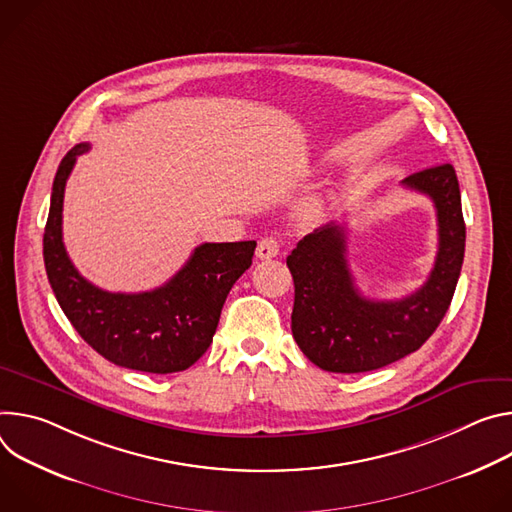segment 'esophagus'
<instances>
[{"label": "esophagus", "instance_id": "obj_1", "mask_svg": "<svg viewBox=\"0 0 512 512\" xmlns=\"http://www.w3.org/2000/svg\"><path fill=\"white\" fill-rule=\"evenodd\" d=\"M280 252V242L276 238H264L258 242V248H256V256L260 260H270L274 256H278Z\"/></svg>", "mask_w": 512, "mask_h": 512}]
</instances>
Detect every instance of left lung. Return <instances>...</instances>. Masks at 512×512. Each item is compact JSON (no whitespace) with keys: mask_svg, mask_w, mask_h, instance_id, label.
Segmentation results:
<instances>
[{"mask_svg":"<svg viewBox=\"0 0 512 512\" xmlns=\"http://www.w3.org/2000/svg\"><path fill=\"white\" fill-rule=\"evenodd\" d=\"M403 185L431 197L437 211L435 264L413 295L396 301L362 297L346 258V230L337 223L305 236L287 258L295 280L293 337L321 370L356 374L401 360L427 342L449 309L466 250L456 170L431 166Z\"/></svg>","mask_w":512,"mask_h":512,"instance_id":"1","label":"left lung"}]
</instances>
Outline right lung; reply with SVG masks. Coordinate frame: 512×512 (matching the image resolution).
Segmentation results:
<instances>
[{
  "label": "right lung",
  "instance_id": "1",
  "mask_svg": "<svg viewBox=\"0 0 512 512\" xmlns=\"http://www.w3.org/2000/svg\"><path fill=\"white\" fill-rule=\"evenodd\" d=\"M77 144L61 160L44 227V266L56 301L85 342L111 364L173 374L193 366L213 342L221 307L236 280L252 266L256 242L201 244L187 264L146 293H109L79 274L63 244L65 185Z\"/></svg>",
  "mask_w": 512,
  "mask_h": 512
}]
</instances>
